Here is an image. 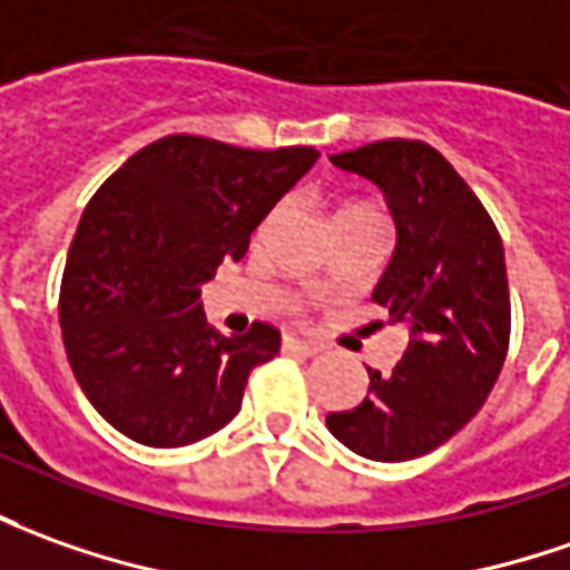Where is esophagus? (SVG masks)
<instances>
[{
    "mask_svg": "<svg viewBox=\"0 0 570 570\" xmlns=\"http://www.w3.org/2000/svg\"><path fill=\"white\" fill-rule=\"evenodd\" d=\"M282 351H285V353H297V356H316V353H320V344H313V341H301V337L285 335V337H282Z\"/></svg>",
    "mask_w": 570,
    "mask_h": 570,
    "instance_id": "esophagus-1",
    "label": "esophagus"
}]
</instances>
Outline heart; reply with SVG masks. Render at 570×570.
<instances>
[{
	"mask_svg": "<svg viewBox=\"0 0 570 570\" xmlns=\"http://www.w3.org/2000/svg\"><path fill=\"white\" fill-rule=\"evenodd\" d=\"M353 214H372V210H368V207H360V204H347V207L337 210V217H353Z\"/></svg>",
	"mask_w": 570,
	"mask_h": 570,
	"instance_id": "1",
	"label": "heart"
}]
</instances>
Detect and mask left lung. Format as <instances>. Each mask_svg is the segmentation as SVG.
<instances>
[{
  "label": "left lung",
  "mask_w": 570,
  "mask_h": 570,
  "mask_svg": "<svg viewBox=\"0 0 570 570\" xmlns=\"http://www.w3.org/2000/svg\"><path fill=\"white\" fill-rule=\"evenodd\" d=\"M382 188L397 247L372 301L410 344L391 375L368 368V394L325 425L353 453L406 462L472 422L500 379L512 335L505 254L497 223L438 148L384 139L332 155Z\"/></svg>",
  "instance_id": "left-lung-1"
}]
</instances>
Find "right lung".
<instances>
[{
	"label": "right lung",
	"instance_id": "1",
	"mask_svg": "<svg viewBox=\"0 0 570 570\" xmlns=\"http://www.w3.org/2000/svg\"><path fill=\"white\" fill-rule=\"evenodd\" d=\"M316 164L307 145L238 148L164 136L111 173L70 242L58 323L86 400L129 441L186 446L242 410L247 375L282 335L226 337L202 313L223 257L242 261L273 204Z\"/></svg>",
	"mask_w": 570,
	"mask_h": 570
}]
</instances>
